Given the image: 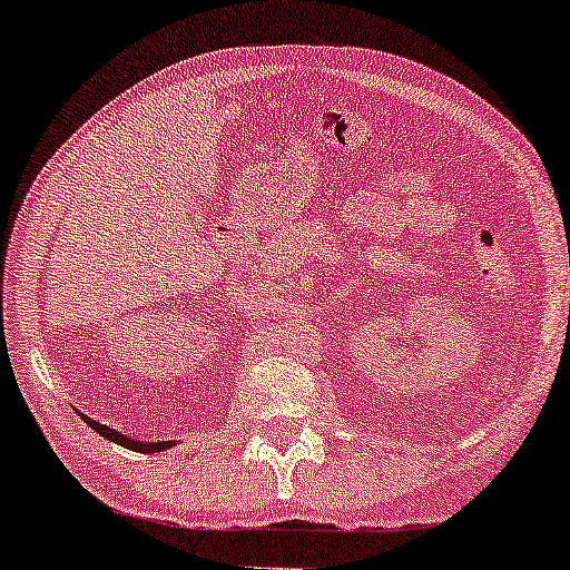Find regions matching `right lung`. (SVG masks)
I'll list each match as a JSON object with an SVG mask.
<instances>
[{"label":"right lung","instance_id":"obj_1","mask_svg":"<svg viewBox=\"0 0 570 570\" xmlns=\"http://www.w3.org/2000/svg\"><path fill=\"white\" fill-rule=\"evenodd\" d=\"M80 417H82L85 423H88V425L92 428V431H96L98 435H104L106 441H114V443H119V446L129 449V451H145V454H155V451H166V449L174 446V441H158V443L135 441V439H129V435H124V433H119V431H114V428H108V425H100V423H96V420L88 417V415H82V412H80Z\"/></svg>","mask_w":570,"mask_h":570}]
</instances>
